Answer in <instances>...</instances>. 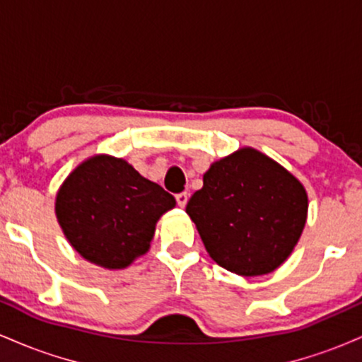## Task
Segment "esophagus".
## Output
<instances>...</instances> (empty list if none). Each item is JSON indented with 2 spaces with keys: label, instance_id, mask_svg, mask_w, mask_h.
Returning a JSON list of instances; mask_svg holds the SVG:
<instances>
[{
  "label": "esophagus",
  "instance_id": "1",
  "mask_svg": "<svg viewBox=\"0 0 362 362\" xmlns=\"http://www.w3.org/2000/svg\"><path fill=\"white\" fill-rule=\"evenodd\" d=\"M175 199H177V204H178V206L185 207L187 201H189V194H187V192H180V194L175 195Z\"/></svg>",
  "mask_w": 362,
  "mask_h": 362
}]
</instances>
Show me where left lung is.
I'll return each mask as SVG.
<instances>
[{
    "label": "left lung",
    "instance_id": "8db88e82",
    "mask_svg": "<svg viewBox=\"0 0 362 362\" xmlns=\"http://www.w3.org/2000/svg\"><path fill=\"white\" fill-rule=\"evenodd\" d=\"M202 180L185 211L216 264L245 277L279 267L305 228V187L252 148L216 161Z\"/></svg>",
    "mask_w": 362,
    "mask_h": 362
}]
</instances>
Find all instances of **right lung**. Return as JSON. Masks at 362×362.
<instances>
[{"mask_svg": "<svg viewBox=\"0 0 362 362\" xmlns=\"http://www.w3.org/2000/svg\"><path fill=\"white\" fill-rule=\"evenodd\" d=\"M173 206L163 187L105 155L83 161L56 197L57 221L74 250L107 269L146 253L156 221Z\"/></svg>", "mask_w": 362, "mask_h": 362, "instance_id": "1", "label": "right lung"}]
</instances>
